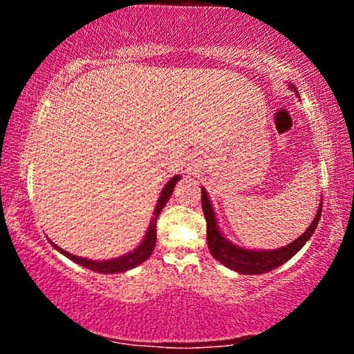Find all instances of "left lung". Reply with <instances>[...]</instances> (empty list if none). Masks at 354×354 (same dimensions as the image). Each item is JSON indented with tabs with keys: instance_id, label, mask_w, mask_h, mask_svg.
<instances>
[{
	"instance_id": "obj_1",
	"label": "left lung",
	"mask_w": 354,
	"mask_h": 354,
	"mask_svg": "<svg viewBox=\"0 0 354 354\" xmlns=\"http://www.w3.org/2000/svg\"><path fill=\"white\" fill-rule=\"evenodd\" d=\"M290 89H293L295 93L296 88L293 84H290ZM201 206L203 213L206 218V239H208V248L209 253L213 254L214 259H218L221 265H225L230 270L238 271L241 274H261L268 273V271L276 270L278 266L284 265L288 259H291L298 253L301 248L306 245V241L315 234L316 226H318L319 218H321V209L323 205H319L318 213H316L315 219L311 221V225L308 226V230L295 239L290 245L278 248V250H246V248L236 246L230 241L228 238H225V234L219 230L216 214H214L213 205H211L208 193L205 188H201Z\"/></svg>"
}]
</instances>
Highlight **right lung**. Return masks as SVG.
Listing matches in <instances>:
<instances>
[{"label": "right lung", "mask_w": 354, "mask_h": 354, "mask_svg": "<svg viewBox=\"0 0 354 354\" xmlns=\"http://www.w3.org/2000/svg\"><path fill=\"white\" fill-rule=\"evenodd\" d=\"M178 180H180V174H176V176H173L171 180L166 183V186L160 194V200H158V203H156V208H154V211H153V218H151V221H149L148 231H146L143 241H141L140 245L135 248V250L129 251V253H126L123 256H118V258H113V259L96 261V259L81 258V256H75V254L68 253V251L61 250L59 246H56L55 243H51V245L55 246L61 254H64L66 258H70L71 261L78 263V265H81L83 268H88V270L96 271V273L113 274V273H123V271L133 270V268H136L138 265H141V263H145L146 259L151 256L154 245H156V219H158V216H160L161 209L165 208L166 203H168L169 198H171L173 189H174V186H176Z\"/></svg>", "instance_id": "add662e5"}]
</instances>
